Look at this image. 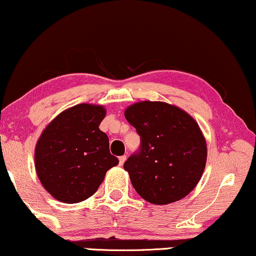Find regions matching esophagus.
Listing matches in <instances>:
<instances>
[{"mask_svg": "<svg viewBox=\"0 0 256 256\" xmlns=\"http://www.w3.org/2000/svg\"><path fill=\"white\" fill-rule=\"evenodd\" d=\"M125 161H126V156L125 155L124 156H120V158H119V164L122 166L125 163Z\"/></svg>", "mask_w": 256, "mask_h": 256, "instance_id": "1", "label": "esophagus"}]
</instances>
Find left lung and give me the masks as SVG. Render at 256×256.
<instances>
[{"label":"left lung","instance_id":"left-lung-1","mask_svg":"<svg viewBox=\"0 0 256 256\" xmlns=\"http://www.w3.org/2000/svg\"><path fill=\"white\" fill-rule=\"evenodd\" d=\"M125 118L140 136V150L124 169L144 200L167 205L190 194L202 178L208 146L198 122L186 110L163 101L130 104Z\"/></svg>","mask_w":256,"mask_h":256}]
</instances>
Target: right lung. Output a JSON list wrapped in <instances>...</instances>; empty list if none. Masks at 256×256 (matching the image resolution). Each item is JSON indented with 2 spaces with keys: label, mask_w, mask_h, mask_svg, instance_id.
Listing matches in <instances>:
<instances>
[{
  "label": "right lung",
  "mask_w": 256,
  "mask_h": 256,
  "mask_svg": "<svg viewBox=\"0 0 256 256\" xmlns=\"http://www.w3.org/2000/svg\"><path fill=\"white\" fill-rule=\"evenodd\" d=\"M102 104H78L60 112L42 130L34 166L42 187L54 199L75 204L96 192L106 172L119 163L107 134L98 128Z\"/></svg>",
  "instance_id": "add662e5"
}]
</instances>
